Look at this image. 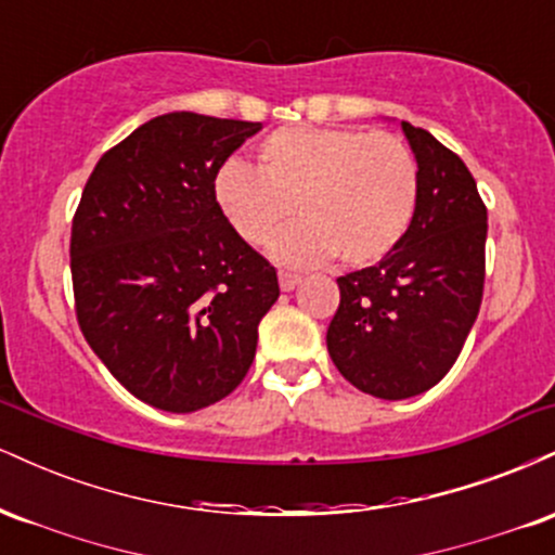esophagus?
I'll return each mask as SVG.
<instances>
[{
  "label": "esophagus",
  "mask_w": 555,
  "mask_h": 555,
  "mask_svg": "<svg viewBox=\"0 0 555 555\" xmlns=\"http://www.w3.org/2000/svg\"><path fill=\"white\" fill-rule=\"evenodd\" d=\"M297 284H299L297 273H292V271H279V286H282L284 292H292Z\"/></svg>",
  "instance_id": "34e87169"
}]
</instances>
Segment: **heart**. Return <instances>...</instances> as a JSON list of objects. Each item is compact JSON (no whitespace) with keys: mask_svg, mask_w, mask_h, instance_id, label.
Segmentation results:
<instances>
[{"mask_svg":"<svg viewBox=\"0 0 555 555\" xmlns=\"http://www.w3.org/2000/svg\"><path fill=\"white\" fill-rule=\"evenodd\" d=\"M417 193L410 145L358 127H279L256 145V171L227 162L214 177L216 208L247 245L302 216L273 242V256L295 266L378 263L410 229Z\"/></svg>","mask_w":555,"mask_h":555,"instance_id":"heart-1","label":"heart"}]
</instances>
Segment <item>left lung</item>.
I'll use <instances>...</instances> for the list:
<instances>
[{
  "mask_svg": "<svg viewBox=\"0 0 555 555\" xmlns=\"http://www.w3.org/2000/svg\"><path fill=\"white\" fill-rule=\"evenodd\" d=\"M420 167L417 208L380 263L344 273L328 354L360 391L406 399L451 371L486 286L488 208L454 151L401 122Z\"/></svg>",
  "mask_w": 555,
  "mask_h": 555,
  "instance_id": "obj_1",
  "label": "left lung"
}]
</instances>
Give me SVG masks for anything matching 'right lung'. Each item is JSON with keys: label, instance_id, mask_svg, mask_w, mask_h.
Instances as JSON below:
<instances>
[{"label": "right lung", "instance_id": "right-lung-1", "mask_svg": "<svg viewBox=\"0 0 555 555\" xmlns=\"http://www.w3.org/2000/svg\"><path fill=\"white\" fill-rule=\"evenodd\" d=\"M260 122L171 112L106 151L69 237L78 326L132 397L195 412L229 397L256 358L276 269L234 234L214 177Z\"/></svg>", "mask_w": 555, "mask_h": 555}]
</instances>
